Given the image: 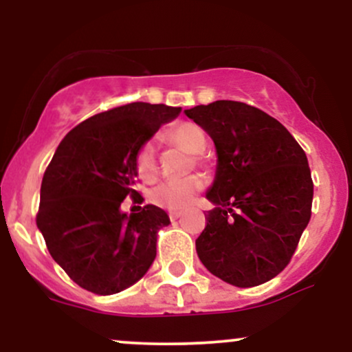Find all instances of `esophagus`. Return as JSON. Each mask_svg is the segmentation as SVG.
<instances>
[{"label":"esophagus","mask_w":352,"mask_h":352,"mask_svg":"<svg viewBox=\"0 0 352 352\" xmlns=\"http://www.w3.org/2000/svg\"><path fill=\"white\" fill-rule=\"evenodd\" d=\"M168 217H170V220H172V221L179 220V218H180V212H172L170 215H168Z\"/></svg>","instance_id":"34e87169"}]
</instances>
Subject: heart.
Returning a JSON list of instances; mask_svg holds the SVG:
<instances>
[{
    "instance_id": "obj_1",
    "label": "heart",
    "mask_w": 352,
    "mask_h": 352,
    "mask_svg": "<svg viewBox=\"0 0 352 352\" xmlns=\"http://www.w3.org/2000/svg\"><path fill=\"white\" fill-rule=\"evenodd\" d=\"M168 140L180 147L182 151L199 155L207 147V135L197 124L193 122H179L172 125L167 132ZM135 167L139 175L144 180L155 179L159 167H157L155 148L151 142H145L137 151ZM205 180L200 175H192L187 179L168 180L155 187L152 193V199L160 207L170 210V212H182L192 205L195 197L204 190Z\"/></svg>"
}]
</instances>
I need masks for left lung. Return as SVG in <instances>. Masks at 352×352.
I'll return each instance as SVG.
<instances>
[{
	"label": "left lung",
	"mask_w": 352,
	"mask_h": 352,
	"mask_svg": "<svg viewBox=\"0 0 352 352\" xmlns=\"http://www.w3.org/2000/svg\"><path fill=\"white\" fill-rule=\"evenodd\" d=\"M184 112L217 151L205 193L215 208L195 240L200 261L238 288L270 281L309 223L313 180L305 151L276 119L248 104L215 100Z\"/></svg>",
	"instance_id": "1"
}]
</instances>
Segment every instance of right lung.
I'll return each instance as SVG.
<instances>
[{
  "label": "right lung",
  "instance_id": "obj_1",
  "mask_svg": "<svg viewBox=\"0 0 352 352\" xmlns=\"http://www.w3.org/2000/svg\"><path fill=\"white\" fill-rule=\"evenodd\" d=\"M182 107L132 102L76 125L44 172L36 223L51 256L80 288L114 294L148 272L157 232L170 223L162 208L125 213L134 197L137 151Z\"/></svg>",
  "mask_w": 352,
  "mask_h": 352
}]
</instances>
